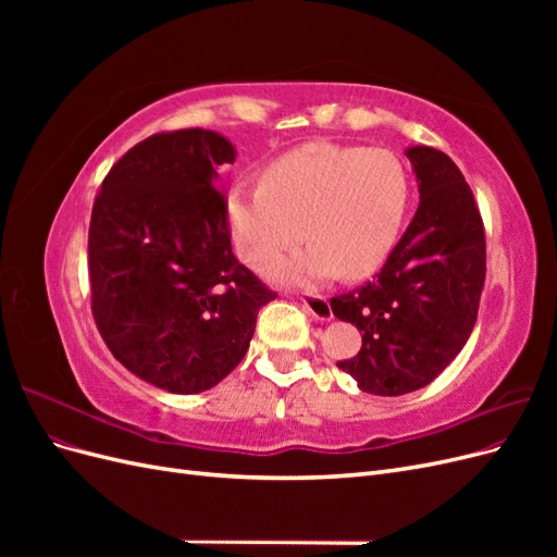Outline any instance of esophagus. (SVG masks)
Segmentation results:
<instances>
[{"mask_svg": "<svg viewBox=\"0 0 557 557\" xmlns=\"http://www.w3.org/2000/svg\"><path fill=\"white\" fill-rule=\"evenodd\" d=\"M301 305H305L307 311L311 315H315L318 320H330L332 318V309H330V301H327L325 295L305 293V295H301Z\"/></svg>", "mask_w": 557, "mask_h": 557, "instance_id": "obj_1", "label": "esophagus"}]
</instances>
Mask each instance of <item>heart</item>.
<instances>
[{"label":"heart","mask_w":557,"mask_h":557,"mask_svg":"<svg viewBox=\"0 0 557 557\" xmlns=\"http://www.w3.org/2000/svg\"><path fill=\"white\" fill-rule=\"evenodd\" d=\"M411 183L383 148L311 141L267 166L260 188H237L227 218L242 258L264 267L278 252L313 244L267 267L278 281L362 278L383 264L399 237Z\"/></svg>","instance_id":"obj_1"}]
</instances>
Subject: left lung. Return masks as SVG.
I'll list each match as a JSON object with an SVG mask.
<instances>
[{
    "label": "left lung",
    "mask_w": 557,
    "mask_h": 557,
    "mask_svg": "<svg viewBox=\"0 0 557 557\" xmlns=\"http://www.w3.org/2000/svg\"><path fill=\"white\" fill-rule=\"evenodd\" d=\"M420 205L381 272L336 295V318L362 332L356 358L336 367L360 391L395 397L425 387L467 344L485 283V232L474 193L446 153L407 150Z\"/></svg>",
    "instance_id": "left-lung-1"
}]
</instances>
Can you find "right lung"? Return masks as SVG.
<instances>
[{"instance_id":"obj_1","label":"right lung","mask_w":557,"mask_h":557,"mask_svg":"<svg viewBox=\"0 0 557 557\" xmlns=\"http://www.w3.org/2000/svg\"><path fill=\"white\" fill-rule=\"evenodd\" d=\"M232 144L211 129L160 132L117 160L88 232L92 318L113 358L166 393L209 391L237 367L274 290L232 252L215 188Z\"/></svg>"}]
</instances>
